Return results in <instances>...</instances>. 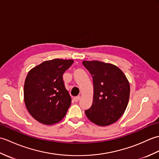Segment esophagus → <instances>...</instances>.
<instances>
[{
  "label": "esophagus",
  "mask_w": 159,
  "mask_h": 159,
  "mask_svg": "<svg viewBox=\"0 0 159 159\" xmlns=\"http://www.w3.org/2000/svg\"><path fill=\"white\" fill-rule=\"evenodd\" d=\"M80 98V97L79 96H76V97H74V100L76 102H79Z\"/></svg>",
  "instance_id": "34e87169"
}]
</instances>
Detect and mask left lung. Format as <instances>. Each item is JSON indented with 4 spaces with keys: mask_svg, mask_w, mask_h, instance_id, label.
Masks as SVG:
<instances>
[{
    "mask_svg": "<svg viewBox=\"0 0 159 159\" xmlns=\"http://www.w3.org/2000/svg\"><path fill=\"white\" fill-rule=\"evenodd\" d=\"M92 74L93 84L92 105L85 112L88 119L98 126H108L120 119L126 110L130 85L119 67L99 61H83Z\"/></svg>",
    "mask_w": 159,
    "mask_h": 159,
    "instance_id": "obj_1",
    "label": "left lung"
}]
</instances>
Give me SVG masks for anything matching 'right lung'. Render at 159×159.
Here are the masks:
<instances>
[{
  "mask_svg": "<svg viewBox=\"0 0 159 159\" xmlns=\"http://www.w3.org/2000/svg\"><path fill=\"white\" fill-rule=\"evenodd\" d=\"M73 60L46 61L29 72L24 87V98L29 113L39 122L52 125L66 116L71 105L63 74Z\"/></svg>",
  "mask_w": 159,
  "mask_h": 159,
  "instance_id": "add662e5",
  "label": "right lung"
}]
</instances>
